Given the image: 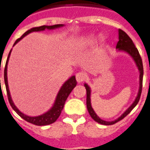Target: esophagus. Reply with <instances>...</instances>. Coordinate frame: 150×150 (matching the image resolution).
Masks as SVG:
<instances>
[{
	"label": "esophagus",
	"mask_w": 150,
	"mask_h": 150,
	"mask_svg": "<svg viewBox=\"0 0 150 150\" xmlns=\"http://www.w3.org/2000/svg\"><path fill=\"white\" fill-rule=\"evenodd\" d=\"M75 77H76L77 81H78V83H81V82H83V81L86 79V77L87 76H86V74H85L84 72H79L76 74Z\"/></svg>",
	"instance_id": "34e87169"
}]
</instances>
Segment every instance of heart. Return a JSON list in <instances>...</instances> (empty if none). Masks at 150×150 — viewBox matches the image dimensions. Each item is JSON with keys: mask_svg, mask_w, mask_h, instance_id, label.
I'll return each mask as SVG.
<instances>
[{"mask_svg": "<svg viewBox=\"0 0 150 150\" xmlns=\"http://www.w3.org/2000/svg\"><path fill=\"white\" fill-rule=\"evenodd\" d=\"M95 42V37L93 36H87L86 38L83 40V44L84 45H89V44H91V43H93Z\"/></svg>", "mask_w": 150, "mask_h": 150, "instance_id": "heart-1", "label": "heart"}]
</instances>
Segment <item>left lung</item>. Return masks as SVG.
<instances>
[{"label": "left lung", "instance_id": "obj_1", "mask_svg": "<svg viewBox=\"0 0 150 150\" xmlns=\"http://www.w3.org/2000/svg\"><path fill=\"white\" fill-rule=\"evenodd\" d=\"M119 41L117 44V46L116 48L118 49L119 51H121V52H125L126 53L129 54L131 57H132L134 61L135 62L136 66L138 68L139 72H140V78H139V83H140V86H139V90L138 93H137V95L136 98L134 99V102L132 104L130 107L124 112L123 114L120 116V117L117 118V120L114 121H105L102 119H100L99 117L97 116V114H96L94 110L92 108L91 105V100H90V93H91V90H90V87L88 86V84L87 83H84V87L87 90V110H88L89 114H90V117L93 119L96 122H98V123L102 124V125H113V124H115L116 122L120 121L121 120L124 118L125 117L128 115V114L132 111V110L135 107L137 104L138 103L139 100H140V98H141V92H142V83H143V76H144V67H143V63H142V59H141V56H140V54H139L138 50L137 49V48L134 45V42H132V39L129 37L127 35V33H125L123 30H119Z\"/></svg>", "mask_w": 150, "mask_h": 150}]
</instances>
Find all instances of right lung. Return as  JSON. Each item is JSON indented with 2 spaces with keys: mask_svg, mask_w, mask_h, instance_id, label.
<instances>
[{
  "mask_svg": "<svg viewBox=\"0 0 150 150\" xmlns=\"http://www.w3.org/2000/svg\"><path fill=\"white\" fill-rule=\"evenodd\" d=\"M64 26L63 25H52V26H47V25H43V26L40 27H36V28H33L31 29L28 30V31L25 32L22 36L18 38V40L15 42L14 46L16 43H18L20 40L22 38H24L26 35L29 34L30 33H32V32L35 31H42V30H45V29L48 30H53L56 29V28H60V27ZM12 51V50H11ZM11 51L9 52V55H8L7 60L6 62V65H5V69H4V82L5 85H6V93H7V97L8 100H9V104L11 105V107L13 108V110L20 116L22 119H24L25 120H26L27 122H30L32 124H34L36 125H49V124H52L53 122H54L55 121L57 120L59 117H60V114H61V111L63 110V107H64V105H65V102L67 101V98H68L69 95L70 94V93L72 91V90L74 89V87H75L77 84L76 79H75V76L73 75L71 78H69L65 83H63V86L61 87L60 90H59L58 93L57 95L56 99H55V102L54 103V105L52 106V108L50 109L49 110L45 113V114H42V115L38 116V117H29V116H27L25 114H24L23 113H21L19 110H18L17 108H16V105L13 103V100H12L11 96L9 93V87H8V81H7V64L8 61H9V56H10V54H11Z\"/></svg>",
  "mask_w": 150,
  "mask_h": 150,
  "instance_id": "right-lung-1",
  "label": "right lung"
}]
</instances>
